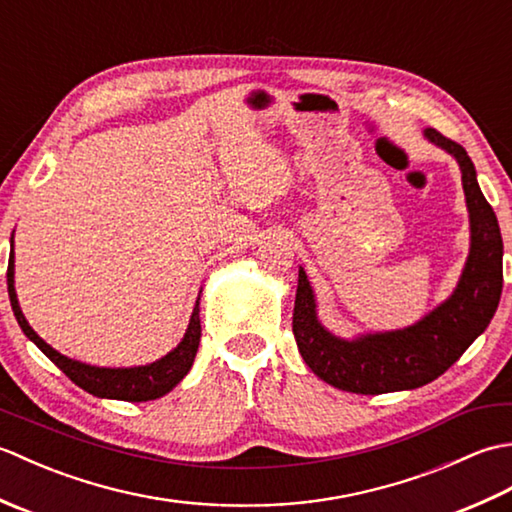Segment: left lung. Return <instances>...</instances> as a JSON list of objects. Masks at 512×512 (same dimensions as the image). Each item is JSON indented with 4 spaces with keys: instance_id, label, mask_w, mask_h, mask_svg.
<instances>
[{
    "instance_id": "8db88e82",
    "label": "left lung",
    "mask_w": 512,
    "mask_h": 512,
    "mask_svg": "<svg viewBox=\"0 0 512 512\" xmlns=\"http://www.w3.org/2000/svg\"><path fill=\"white\" fill-rule=\"evenodd\" d=\"M424 138L460 165L471 222L469 257L453 295L427 317L405 330L361 334L352 341L323 328L306 270L299 268L292 332L306 365L336 389L376 396L431 383L488 328L502 297V233L493 206L477 184L473 162L462 145L436 129H424Z\"/></svg>"
}]
</instances>
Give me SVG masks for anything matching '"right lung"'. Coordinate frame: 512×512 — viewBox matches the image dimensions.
<instances>
[{"mask_svg": "<svg viewBox=\"0 0 512 512\" xmlns=\"http://www.w3.org/2000/svg\"><path fill=\"white\" fill-rule=\"evenodd\" d=\"M10 242H13V239H10ZM8 297H10V306H13L19 328L24 330L28 339L35 343L39 350L72 380L74 385H79L81 389L88 391V394L99 396V398L147 402V400H156L160 396L169 394V391L189 374L195 352H198V345H200L202 328H200V297H198L195 308L191 312L187 332H184L178 347H173L167 356H162L149 365H138V367L85 365L54 350V347H50L28 325L24 312L19 308L17 292H15V253H10V259H8Z\"/></svg>", "mask_w": 512, "mask_h": 512, "instance_id": "right-lung-1", "label": "right lung"}]
</instances>
